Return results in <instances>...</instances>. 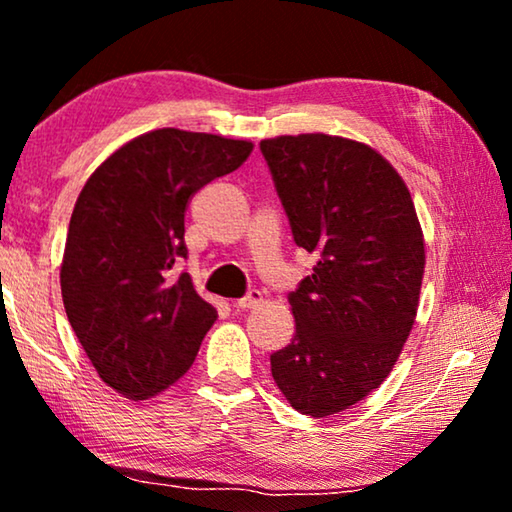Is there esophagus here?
I'll list each match as a JSON object with an SVG mask.
<instances>
[{"label": "esophagus", "mask_w": 512, "mask_h": 512, "mask_svg": "<svg viewBox=\"0 0 512 512\" xmlns=\"http://www.w3.org/2000/svg\"><path fill=\"white\" fill-rule=\"evenodd\" d=\"M264 300V296H262V291H257V289H250L244 298H239L235 305L232 307H237V309H255L259 302Z\"/></svg>", "instance_id": "obj_1"}]
</instances>
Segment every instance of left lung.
Returning a JSON list of instances; mask_svg holds the SVG:
<instances>
[{
  "label": "left lung",
  "instance_id": "1",
  "mask_svg": "<svg viewBox=\"0 0 512 512\" xmlns=\"http://www.w3.org/2000/svg\"><path fill=\"white\" fill-rule=\"evenodd\" d=\"M296 246L316 253L289 293L296 336L271 354L293 409H350L393 370L418 314L424 239L409 189L370 146L323 133L259 144Z\"/></svg>",
  "mask_w": 512,
  "mask_h": 512
}]
</instances>
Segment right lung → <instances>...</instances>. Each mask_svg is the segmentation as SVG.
<instances>
[{
	"instance_id": "right-lung-1",
	"label": "right lung",
	"mask_w": 512,
	"mask_h": 512,
	"mask_svg": "<svg viewBox=\"0 0 512 512\" xmlns=\"http://www.w3.org/2000/svg\"><path fill=\"white\" fill-rule=\"evenodd\" d=\"M253 142L160 128L121 146L92 173L69 219L60 291L99 377L146 400L185 375L216 309L192 277L185 210L198 189L232 173Z\"/></svg>"
}]
</instances>
